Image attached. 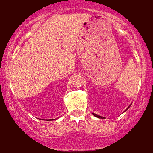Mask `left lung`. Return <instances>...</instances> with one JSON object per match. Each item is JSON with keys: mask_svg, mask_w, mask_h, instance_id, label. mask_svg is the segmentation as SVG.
<instances>
[{"mask_svg": "<svg viewBox=\"0 0 153 153\" xmlns=\"http://www.w3.org/2000/svg\"><path fill=\"white\" fill-rule=\"evenodd\" d=\"M129 107H130V106H129ZM129 107H128V108H129ZM128 108H127V109H128ZM92 114H93L94 116H96V117H97V118H103V117H101V116H100V115H97V114H94V113H92Z\"/></svg>", "mask_w": 153, "mask_h": 153, "instance_id": "obj_1", "label": "left lung"}]
</instances>
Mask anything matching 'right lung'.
<instances>
[{"mask_svg":"<svg viewBox=\"0 0 153 153\" xmlns=\"http://www.w3.org/2000/svg\"><path fill=\"white\" fill-rule=\"evenodd\" d=\"M50 120H51V119H50ZM54 120H55V119H54Z\"/></svg>","mask_w":153,"mask_h":153,"instance_id":"add662e5","label":"right lung"}]
</instances>
